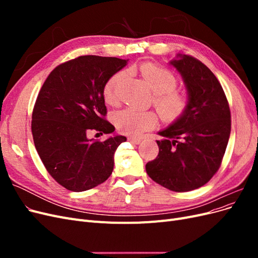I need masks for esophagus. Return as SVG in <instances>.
<instances>
[{
    "label": "esophagus",
    "mask_w": 258,
    "mask_h": 258,
    "mask_svg": "<svg viewBox=\"0 0 258 258\" xmlns=\"http://www.w3.org/2000/svg\"><path fill=\"white\" fill-rule=\"evenodd\" d=\"M129 142H131L132 144H139L140 142H141V138H136V137H130L128 138Z\"/></svg>",
    "instance_id": "obj_1"
}]
</instances>
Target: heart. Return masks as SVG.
I'll return each mask as SVG.
<instances>
[{
	"instance_id": "1",
	"label": "heart",
	"mask_w": 258,
	"mask_h": 258,
	"mask_svg": "<svg viewBox=\"0 0 258 258\" xmlns=\"http://www.w3.org/2000/svg\"><path fill=\"white\" fill-rule=\"evenodd\" d=\"M139 70L155 95L154 105L161 118L166 121H174L179 118L186 111L187 99L183 93L174 90L177 85L175 76L169 70L153 63L142 64ZM123 76L124 72H118L106 82L103 98L107 104L115 105L118 101L116 88ZM157 121L158 118L154 112L140 111L134 107L123 108L114 114L117 129L128 136H139L146 130L153 129Z\"/></svg>"
}]
</instances>
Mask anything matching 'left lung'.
Wrapping results in <instances>:
<instances>
[{
    "instance_id": "1",
    "label": "left lung",
    "mask_w": 258,
    "mask_h": 258,
    "mask_svg": "<svg viewBox=\"0 0 258 258\" xmlns=\"http://www.w3.org/2000/svg\"><path fill=\"white\" fill-rule=\"evenodd\" d=\"M187 90L184 114L158 131L157 158L146 163L153 181L184 192L208 183L221 166L230 136V110L220 82L202 62L177 53L169 62Z\"/></svg>"
}]
</instances>
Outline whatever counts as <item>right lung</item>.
<instances>
[{
    "mask_svg": "<svg viewBox=\"0 0 258 258\" xmlns=\"http://www.w3.org/2000/svg\"><path fill=\"white\" fill-rule=\"evenodd\" d=\"M115 57L82 56L58 66L46 79L32 114L33 141L48 173L67 189L85 191L105 182L114 168V154L126 137L103 143L87 135L91 130L110 134L104 119L106 82L127 66Z\"/></svg>",
    "mask_w": 258,
    "mask_h": 258,
    "instance_id": "1",
    "label": "right lung"
}]
</instances>
